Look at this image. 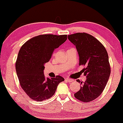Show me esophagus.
Masks as SVG:
<instances>
[{"label": "esophagus", "instance_id": "obj_1", "mask_svg": "<svg viewBox=\"0 0 123 123\" xmlns=\"http://www.w3.org/2000/svg\"><path fill=\"white\" fill-rule=\"evenodd\" d=\"M65 80L66 81H68V82H72V81H73L72 79L69 78H65Z\"/></svg>", "mask_w": 123, "mask_h": 123}]
</instances>
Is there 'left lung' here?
<instances>
[{"label":"left lung","mask_w":123,"mask_h":123,"mask_svg":"<svg viewBox=\"0 0 123 123\" xmlns=\"http://www.w3.org/2000/svg\"><path fill=\"white\" fill-rule=\"evenodd\" d=\"M68 38L76 46L79 65L85 66L81 72L87 77L84 83L77 80L81 86L74 96L82 102H91L102 94L109 78L111 66L108 53L99 41L88 33H74Z\"/></svg>","instance_id":"1"}]
</instances>
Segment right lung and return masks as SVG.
I'll return each instance as SVG.
<instances>
[{
    "label": "right lung",
    "mask_w": 123,
    "mask_h": 123,
    "mask_svg": "<svg viewBox=\"0 0 123 123\" xmlns=\"http://www.w3.org/2000/svg\"><path fill=\"white\" fill-rule=\"evenodd\" d=\"M67 40V35H42L28 40L21 47L15 69L22 90L32 99L42 101L54 95L59 83L64 81L60 76L46 78L44 64L54 51Z\"/></svg>",
    "instance_id": "add662e5"
}]
</instances>
